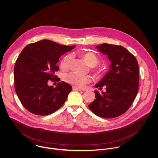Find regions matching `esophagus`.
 I'll list each match as a JSON object with an SVG mask.
<instances>
[{
    "label": "esophagus",
    "instance_id": "obj_1",
    "mask_svg": "<svg viewBox=\"0 0 158 158\" xmlns=\"http://www.w3.org/2000/svg\"><path fill=\"white\" fill-rule=\"evenodd\" d=\"M72 90H78V91H80V90H83L82 89H80L79 88H75V87H72Z\"/></svg>",
    "mask_w": 158,
    "mask_h": 158
}]
</instances>
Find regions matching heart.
Returning a JSON list of instances; mask_svg holds the SVG:
<instances>
[{
  "label": "heart",
  "mask_w": 158,
  "mask_h": 158,
  "mask_svg": "<svg viewBox=\"0 0 158 158\" xmlns=\"http://www.w3.org/2000/svg\"><path fill=\"white\" fill-rule=\"evenodd\" d=\"M80 55L86 64L91 68V70L94 73V76L95 78H99L102 74V70L100 68L95 67L100 63V60L98 56L95 53L90 52L81 53ZM72 58V55L69 54L66 55L61 61V68L63 69H68ZM63 80L65 82L77 88H82L90 81V77L88 75H80L72 72L65 74L63 77Z\"/></svg>",
  "instance_id": "heart-1"
}]
</instances>
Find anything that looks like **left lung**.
Returning a JSON list of instances; mask_svg holds the SVG:
<instances>
[{"instance_id":"1","label":"left lung","mask_w":158,"mask_h":158,"mask_svg":"<svg viewBox=\"0 0 158 158\" xmlns=\"http://www.w3.org/2000/svg\"><path fill=\"white\" fill-rule=\"evenodd\" d=\"M111 61V70L95 85V98L88 105L95 115L106 118L125 113L135 100L139 89V64L135 56L121 45L103 44L96 47Z\"/></svg>"}]
</instances>
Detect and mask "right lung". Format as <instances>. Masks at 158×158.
I'll return each instance as SVG.
<instances>
[{
	"mask_svg": "<svg viewBox=\"0 0 158 158\" xmlns=\"http://www.w3.org/2000/svg\"><path fill=\"white\" fill-rule=\"evenodd\" d=\"M75 47L43 40L27 45L21 52L14 68L15 88L21 103L29 112L49 115L65 103L71 86L62 81L53 88L47 82L60 80L54 74L59 70L56 63L62 55Z\"/></svg>",
	"mask_w": 158,
	"mask_h": 158,
	"instance_id": "right-lung-1",
	"label": "right lung"
}]
</instances>
